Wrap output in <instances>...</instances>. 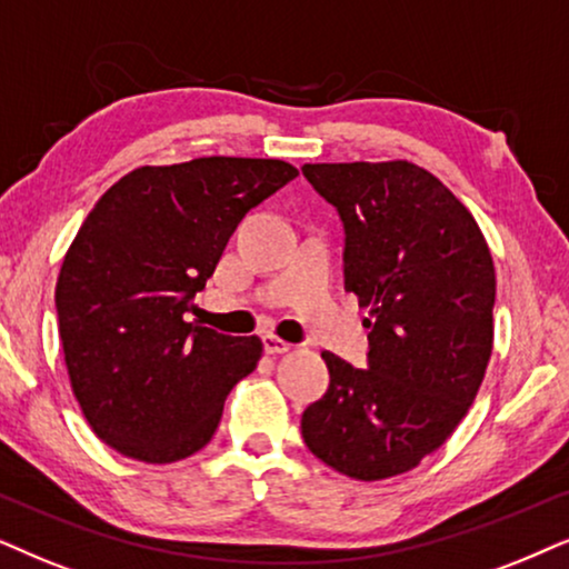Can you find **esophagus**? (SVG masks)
Returning <instances> with one entry per match:
<instances>
[{"label":"esophagus","instance_id":"1","mask_svg":"<svg viewBox=\"0 0 569 569\" xmlns=\"http://www.w3.org/2000/svg\"><path fill=\"white\" fill-rule=\"evenodd\" d=\"M262 343H264V351H268L270 356H276V353H286V351H291V343H286L283 338H278V336H272V332H268V336L262 338Z\"/></svg>","mask_w":569,"mask_h":569}]
</instances>
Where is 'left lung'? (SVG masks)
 Segmentation results:
<instances>
[{
	"mask_svg": "<svg viewBox=\"0 0 569 569\" xmlns=\"http://www.w3.org/2000/svg\"><path fill=\"white\" fill-rule=\"evenodd\" d=\"M346 226V291L369 309V367L325 351L301 416L315 458L356 481L406 473L476 400L495 346V262L463 202L411 161L305 163Z\"/></svg>",
	"mask_w": 569,
	"mask_h": 569,
	"instance_id": "left-lung-1",
	"label": "left lung"
}]
</instances>
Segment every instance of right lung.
<instances>
[{"label": "right lung", "mask_w": 569, "mask_h": 569, "mask_svg": "<svg viewBox=\"0 0 569 569\" xmlns=\"http://www.w3.org/2000/svg\"><path fill=\"white\" fill-rule=\"evenodd\" d=\"M297 173L278 158L140 166L82 221L57 278L59 338L80 411L109 448L163 466L213 439L262 340L221 336L184 312L247 210Z\"/></svg>", "instance_id": "1"}]
</instances>
